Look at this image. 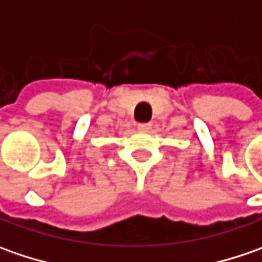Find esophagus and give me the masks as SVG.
<instances>
[{"mask_svg": "<svg viewBox=\"0 0 262 262\" xmlns=\"http://www.w3.org/2000/svg\"><path fill=\"white\" fill-rule=\"evenodd\" d=\"M137 128L140 129V131H150V128H151V124L150 122H146V124H138Z\"/></svg>", "mask_w": 262, "mask_h": 262, "instance_id": "34e87169", "label": "esophagus"}]
</instances>
